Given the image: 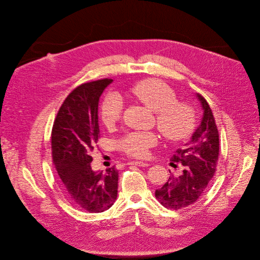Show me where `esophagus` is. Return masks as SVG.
Listing matches in <instances>:
<instances>
[{
    "label": "esophagus",
    "instance_id": "esophagus-1",
    "mask_svg": "<svg viewBox=\"0 0 260 260\" xmlns=\"http://www.w3.org/2000/svg\"><path fill=\"white\" fill-rule=\"evenodd\" d=\"M128 165H136V166H139V167H147L150 164L146 163V162H141V161H132V162H129Z\"/></svg>",
    "mask_w": 260,
    "mask_h": 260
}]
</instances>
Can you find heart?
I'll return each mask as SVG.
<instances>
[{
	"instance_id": "1",
	"label": "heart",
	"mask_w": 260,
	"mask_h": 260,
	"mask_svg": "<svg viewBox=\"0 0 260 260\" xmlns=\"http://www.w3.org/2000/svg\"><path fill=\"white\" fill-rule=\"evenodd\" d=\"M133 95L155 113V123L162 135L169 141H181L190 136L196 126V114L191 107L177 102L174 91L157 80H145L132 89ZM123 102L116 94H109L100 105V119L106 127L114 126L121 118ZM157 142L152 133L131 132L119 145L122 150L137 158L145 157L149 147Z\"/></svg>"
}]
</instances>
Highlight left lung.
<instances>
[{
	"label": "left lung",
	"mask_w": 260,
	"mask_h": 260,
	"mask_svg": "<svg viewBox=\"0 0 260 260\" xmlns=\"http://www.w3.org/2000/svg\"><path fill=\"white\" fill-rule=\"evenodd\" d=\"M203 111L200 125L192 133L190 140L174 151L171 164L181 163L184 166L178 177L170 176L168 181L154 194L166 208L181 209L193 204L206 190L213 178L219 152L217 127L208 102L196 93Z\"/></svg>",
	"instance_id": "obj_1"
}]
</instances>
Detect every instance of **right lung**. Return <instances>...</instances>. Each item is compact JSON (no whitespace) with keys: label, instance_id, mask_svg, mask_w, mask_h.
<instances>
[{"label":"right lung","instance_id":"add662e5","mask_svg":"<svg viewBox=\"0 0 260 260\" xmlns=\"http://www.w3.org/2000/svg\"><path fill=\"white\" fill-rule=\"evenodd\" d=\"M112 83L105 79L76 88L62 103L52 129V159L59 187L71 204L90 213L110 209L118 196V170L94 171L90 155L100 136L99 98Z\"/></svg>","mask_w":260,"mask_h":260}]
</instances>
